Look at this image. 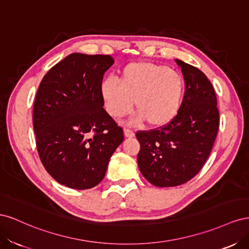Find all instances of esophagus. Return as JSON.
I'll list each match as a JSON object with an SVG mask.
<instances>
[{"label":"esophagus","mask_w":249,"mask_h":249,"mask_svg":"<svg viewBox=\"0 0 249 249\" xmlns=\"http://www.w3.org/2000/svg\"><path fill=\"white\" fill-rule=\"evenodd\" d=\"M124 137H126V138H132V137H134L135 134L130 129H124Z\"/></svg>","instance_id":"34e87169"}]
</instances>
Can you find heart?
<instances>
[{"mask_svg": "<svg viewBox=\"0 0 249 249\" xmlns=\"http://www.w3.org/2000/svg\"><path fill=\"white\" fill-rule=\"evenodd\" d=\"M185 82L170 67L154 62L127 64L120 71L119 82L111 78L101 84V95L113 118H122L135 108L132 124L147 122L152 127H163L178 116L183 104Z\"/></svg>", "mask_w": 249, "mask_h": 249, "instance_id": "1", "label": "heart"}]
</instances>
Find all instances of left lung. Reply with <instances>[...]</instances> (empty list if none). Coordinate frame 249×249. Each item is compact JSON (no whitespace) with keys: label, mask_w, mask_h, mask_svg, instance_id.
I'll return each instance as SVG.
<instances>
[{"label":"left lung","mask_w":249,"mask_h":249,"mask_svg":"<svg viewBox=\"0 0 249 249\" xmlns=\"http://www.w3.org/2000/svg\"><path fill=\"white\" fill-rule=\"evenodd\" d=\"M185 80L178 116L160 129L139 131L138 167L150 184L175 187L190 180L205 165L219 127L215 90L206 74L176 59Z\"/></svg>","instance_id":"8db88e82"}]
</instances>
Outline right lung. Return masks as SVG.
Here are the masks:
<instances>
[{"label":"right lung","mask_w":249,"mask_h":249,"mask_svg":"<svg viewBox=\"0 0 249 249\" xmlns=\"http://www.w3.org/2000/svg\"><path fill=\"white\" fill-rule=\"evenodd\" d=\"M114 60L73 53L47 72L33 108L36 146L59 184L85 190L100 184L124 132L103 108L101 84Z\"/></svg>","instance_id":"1"}]
</instances>
